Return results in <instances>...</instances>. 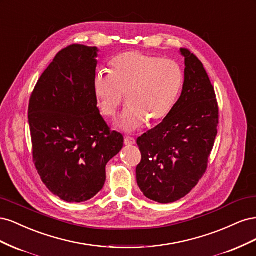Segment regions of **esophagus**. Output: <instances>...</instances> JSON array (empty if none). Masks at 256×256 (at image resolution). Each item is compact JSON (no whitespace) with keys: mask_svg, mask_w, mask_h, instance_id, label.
Segmentation results:
<instances>
[{"mask_svg":"<svg viewBox=\"0 0 256 256\" xmlns=\"http://www.w3.org/2000/svg\"><path fill=\"white\" fill-rule=\"evenodd\" d=\"M124 143H125V145H134L136 144V138L131 136H126L125 140H124Z\"/></svg>","mask_w":256,"mask_h":256,"instance_id":"obj_1","label":"esophagus"}]
</instances>
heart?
<instances>
[{"mask_svg": "<svg viewBox=\"0 0 256 256\" xmlns=\"http://www.w3.org/2000/svg\"><path fill=\"white\" fill-rule=\"evenodd\" d=\"M184 80V70L176 60L128 51L112 60L109 72L96 74L92 90L102 113L109 118L118 113L126 94L128 104L120 125L131 131L146 118H164L180 94Z\"/></svg>", "mask_w": 256, "mask_h": 256, "instance_id": "1", "label": "heart"}]
</instances>
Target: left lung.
Instances as JSON below:
<instances>
[{
  "label": "left lung",
  "mask_w": 256,
  "mask_h": 256,
  "mask_svg": "<svg viewBox=\"0 0 256 256\" xmlns=\"http://www.w3.org/2000/svg\"><path fill=\"white\" fill-rule=\"evenodd\" d=\"M180 52L186 65L182 95L164 120L136 140L142 156L138 186L161 204L187 196L203 177L219 124L214 88L202 62L188 49Z\"/></svg>",
  "instance_id": "left-lung-1"
}]
</instances>
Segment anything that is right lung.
Segmentation results:
<instances>
[{"label": "right lung", "mask_w": 256, "mask_h": 256, "mask_svg": "<svg viewBox=\"0 0 256 256\" xmlns=\"http://www.w3.org/2000/svg\"><path fill=\"white\" fill-rule=\"evenodd\" d=\"M97 48L62 49L38 79L28 104L35 168L53 194L69 203L94 198L106 182V166L122 148L97 108L92 90Z\"/></svg>", "instance_id": "1"}]
</instances>
